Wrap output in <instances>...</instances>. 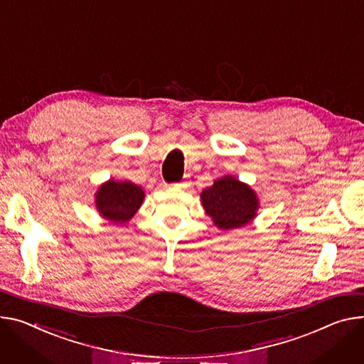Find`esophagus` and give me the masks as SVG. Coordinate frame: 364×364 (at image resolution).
Instances as JSON below:
<instances>
[{
	"mask_svg": "<svg viewBox=\"0 0 364 364\" xmlns=\"http://www.w3.org/2000/svg\"><path fill=\"white\" fill-rule=\"evenodd\" d=\"M176 187H184V184H183V183H180V184H176Z\"/></svg>",
	"mask_w": 364,
	"mask_h": 364,
	"instance_id": "1",
	"label": "esophagus"
}]
</instances>
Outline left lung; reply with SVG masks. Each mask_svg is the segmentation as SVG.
Instances as JSON below:
<instances>
[{
  "instance_id": "8db88e82",
  "label": "left lung",
  "mask_w": 364,
  "mask_h": 364,
  "mask_svg": "<svg viewBox=\"0 0 364 364\" xmlns=\"http://www.w3.org/2000/svg\"><path fill=\"white\" fill-rule=\"evenodd\" d=\"M202 206L213 225L230 230L252 222L259 209L257 193L234 176H223L200 193Z\"/></svg>"
}]
</instances>
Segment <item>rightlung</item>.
I'll return each mask as SVG.
<instances>
[{"mask_svg": "<svg viewBox=\"0 0 364 364\" xmlns=\"http://www.w3.org/2000/svg\"><path fill=\"white\" fill-rule=\"evenodd\" d=\"M145 200V191L130 180L110 178L94 194L95 209L103 219L122 225L129 222Z\"/></svg>", "mask_w": 364, "mask_h": 364, "instance_id": "right-lung-1", "label": "right lung"}]
</instances>
